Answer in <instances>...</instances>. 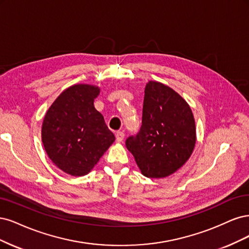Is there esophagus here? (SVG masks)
Instances as JSON below:
<instances>
[{
  "label": "esophagus",
  "instance_id": "obj_1",
  "mask_svg": "<svg viewBox=\"0 0 249 249\" xmlns=\"http://www.w3.org/2000/svg\"><path fill=\"white\" fill-rule=\"evenodd\" d=\"M124 136H125V134L123 131H117L116 132V141L118 142H121L124 140Z\"/></svg>",
  "mask_w": 249,
  "mask_h": 249
}]
</instances>
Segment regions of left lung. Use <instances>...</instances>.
Listing matches in <instances>:
<instances>
[{"mask_svg": "<svg viewBox=\"0 0 249 249\" xmlns=\"http://www.w3.org/2000/svg\"><path fill=\"white\" fill-rule=\"evenodd\" d=\"M196 123L188 103L172 88L146 85L141 129L126 140L142 174L164 178L189 159L196 145Z\"/></svg>", "mask_w": 249, "mask_h": 249, "instance_id": "obj_1", "label": "left lung"}]
</instances>
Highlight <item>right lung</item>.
<instances>
[{
    "instance_id": "right-lung-1",
    "label": "right lung",
    "mask_w": 249,
    "mask_h": 249,
    "mask_svg": "<svg viewBox=\"0 0 249 249\" xmlns=\"http://www.w3.org/2000/svg\"><path fill=\"white\" fill-rule=\"evenodd\" d=\"M98 87H69L45 114L41 138L44 149L60 170L74 177L90 173L115 142V135L94 107Z\"/></svg>"
}]
</instances>
